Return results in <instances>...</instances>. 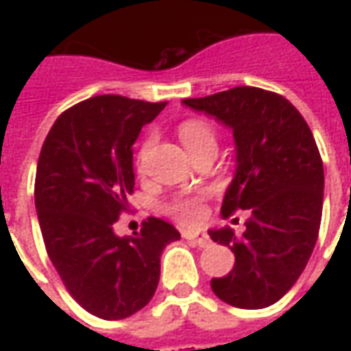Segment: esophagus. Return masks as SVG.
Returning <instances> with one entry per match:
<instances>
[{
    "instance_id": "obj_1",
    "label": "esophagus",
    "mask_w": 351,
    "mask_h": 351,
    "mask_svg": "<svg viewBox=\"0 0 351 351\" xmlns=\"http://www.w3.org/2000/svg\"><path fill=\"white\" fill-rule=\"evenodd\" d=\"M182 237L186 241H190V243L201 246V248H205V246L210 244V237L206 235L205 231H184Z\"/></svg>"
}]
</instances>
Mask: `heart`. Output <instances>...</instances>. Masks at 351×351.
<instances>
[{
	"mask_svg": "<svg viewBox=\"0 0 351 351\" xmlns=\"http://www.w3.org/2000/svg\"><path fill=\"white\" fill-rule=\"evenodd\" d=\"M178 137L186 146V150L195 158L203 152H216L218 150V133L208 125V123L201 122V120H188L178 125ZM156 145V137L148 135L143 141V145L137 152V171L145 173L148 158L152 154V148ZM206 203V193L199 191V193H190V195H176L171 199L165 210L171 214L176 221L180 223H197L203 218Z\"/></svg>",
	"mask_w": 351,
	"mask_h": 351,
	"instance_id": "heart-1",
	"label": "heart"
}]
</instances>
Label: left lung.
Returning <instances> with one entry per match:
<instances>
[{
    "label": "left lung",
    "mask_w": 351,
    "mask_h": 351,
    "mask_svg": "<svg viewBox=\"0 0 351 351\" xmlns=\"http://www.w3.org/2000/svg\"><path fill=\"white\" fill-rule=\"evenodd\" d=\"M233 130L237 175L221 213L250 210L244 233L213 229L235 254L233 269L210 287L237 308H265L299 280L316 246L324 208V161L302 114L280 93L235 86L182 101Z\"/></svg>",
    "instance_id": "obj_1"
}]
</instances>
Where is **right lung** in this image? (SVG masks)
Here are the masks:
<instances>
[{
	"label": "right lung",
	"instance_id": "obj_1",
	"mask_svg": "<svg viewBox=\"0 0 351 351\" xmlns=\"http://www.w3.org/2000/svg\"><path fill=\"white\" fill-rule=\"evenodd\" d=\"M165 105L123 95L80 101L58 116L39 154L35 208L45 248L69 295L101 319H123L150 302L161 252L180 239L154 216L135 237L112 229L131 210V146Z\"/></svg>",
	"mask_w": 351,
	"mask_h": 351
}]
</instances>
